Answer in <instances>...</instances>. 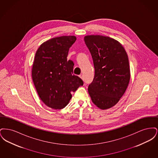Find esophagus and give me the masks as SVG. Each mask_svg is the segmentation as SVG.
Listing matches in <instances>:
<instances>
[{"label":"esophagus","mask_w":158,"mask_h":158,"mask_svg":"<svg viewBox=\"0 0 158 158\" xmlns=\"http://www.w3.org/2000/svg\"><path fill=\"white\" fill-rule=\"evenodd\" d=\"M79 77H81L82 79H83V76L82 74L80 75H79Z\"/></svg>","instance_id":"obj_1"}]
</instances>
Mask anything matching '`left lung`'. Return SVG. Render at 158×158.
Returning <instances> with one entry per match:
<instances>
[{
	"mask_svg": "<svg viewBox=\"0 0 158 158\" xmlns=\"http://www.w3.org/2000/svg\"><path fill=\"white\" fill-rule=\"evenodd\" d=\"M85 43L95 68L88 92L93 103L101 110L117 104L127 89L130 79L127 54L120 43L109 37L86 35Z\"/></svg>",
	"mask_w": 158,
	"mask_h": 158,
	"instance_id": "1",
	"label": "left lung"
}]
</instances>
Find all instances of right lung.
Masks as SVG:
<instances>
[{
  "label": "right lung",
  "instance_id": "right-lung-1",
  "mask_svg": "<svg viewBox=\"0 0 158 158\" xmlns=\"http://www.w3.org/2000/svg\"><path fill=\"white\" fill-rule=\"evenodd\" d=\"M75 36H61L46 41L38 48L32 68V77L38 94L47 106L60 110L68 105L71 92L82 86V80L73 73L74 63L68 60Z\"/></svg>",
  "mask_w": 158,
  "mask_h": 158
}]
</instances>
